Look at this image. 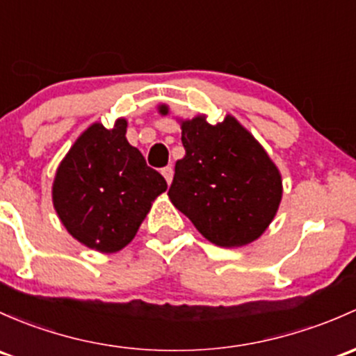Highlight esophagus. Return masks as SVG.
<instances>
[{"label":"esophagus","instance_id":"obj_1","mask_svg":"<svg viewBox=\"0 0 356 356\" xmlns=\"http://www.w3.org/2000/svg\"><path fill=\"white\" fill-rule=\"evenodd\" d=\"M162 175H163V177H165L167 184H170L172 179H174V168H172V167H163L162 168Z\"/></svg>","mask_w":356,"mask_h":356}]
</instances>
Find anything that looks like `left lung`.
<instances>
[{
    "label": "left lung",
    "instance_id": "8db88e82",
    "mask_svg": "<svg viewBox=\"0 0 356 356\" xmlns=\"http://www.w3.org/2000/svg\"><path fill=\"white\" fill-rule=\"evenodd\" d=\"M159 109L168 114L167 106ZM181 128L186 155L175 162L172 204L213 244L241 247L256 241L278 211L280 170L232 115L215 126L197 115Z\"/></svg>",
    "mask_w": 356,
    "mask_h": 356
}]
</instances>
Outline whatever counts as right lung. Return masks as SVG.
<instances>
[{
    "label": "right lung",
    "instance_id": "obj_1",
    "mask_svg": "<svg viewBox=\"0 0 356 356\" xmlns=\"http://www.w3.org/2000/svg\"><path fill=\"white\" fill-rule=\"evenodd\" d=\"M126 119L95 122L59 163L52 203L66 230L99 252H118L136 235L167 182L126 140Z\"/></svg>",
    "mask_w": 356,
    "mask_h": 356
}]
</instances>
